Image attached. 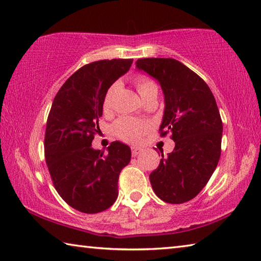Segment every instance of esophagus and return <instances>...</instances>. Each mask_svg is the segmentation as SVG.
<instances>
[{
	"label": "esophagus",
	"mask_w": 261,
	"mask_h": 261,
	"mask_svg": "<svg viewBox=\"0 0 261 261\" xmlns=\"http://www.w3.org/2000/svg\"><path fill=\"white\" fill-rule=\"evenodd\" d=\"M141 152H142L141 147H139V146H133L132 147V155L133 156H136L137 154H140Z\"/></svg>",
	"instance_id": "1"
}]
</instances>
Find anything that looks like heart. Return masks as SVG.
Masks as SVG:
<instances>
[{
	"label": "heart",
	"instance_id": "heart-1",
	"mask_svg": "<svg viewBox=\"0 0 261 261\" xmlns=\"http://www.w3.org/2000/svg\"><path fill=\"white\" fill-rule=\"evenodd\" d=\"M135 86L139 91L142 99L151 94V93L156 92L158 93V87H156L155 83L147 76H137L135 78ZM118 83H114L108 88L105 97H103V110L106 112L110 111L112 105H114L115 95L118 91ZM151 129V124L146 120L142 119H135V118L130 117H121L118 119L114 126H112V130L114 134L120 139L121 141L128 142V143H135L139 141L142 136H143L146 132Z\"/></svg>",
	"mask_w": 261,
	"mask_h": 261
}]
</instances>
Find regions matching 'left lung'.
<instances>
[{
  "mask_svg": "<svg viewBox=\"0 0 261 261\" xmlns=\"http://www.w3.org/2000/svg\"><path fill=\"white\" fill-rule=\"evenodd\" d=\"M160 83L165 112L160 135L175 142L150 174L154 193L167 203H184L200 193L214 174L222 152L223 121L209 86L183 63L170 58L136 61Z\"/></svg>",
  "mask_w": 261,
  "mask_h": 261,
  "instance_id": "left-lung-1",
  "label": "left lung"
}]
</instances>
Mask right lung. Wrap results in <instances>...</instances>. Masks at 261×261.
I'll list each match as a JSON object with an SVG mask.
<instances>
[{"label": "right lung", "mask_w": 261, "mask_h": 261, "mask_svg": "<svg viewBox=\"0 0 261 261\" xmlns=\"http://www.w3.org/2000/svg\"><path fill=\"white\" fill-rule=\"evenodd\" d=\"M133 59L94 61L68 78L54 97L47 117L44 152L54 188L81 213L97 214L110 208L118 196L121 169L129 164L130 149L112 142L94 150L103 97L111 84L129 70Z\"/></svg>", "instance_id": "add662e5"}]
</instances>
